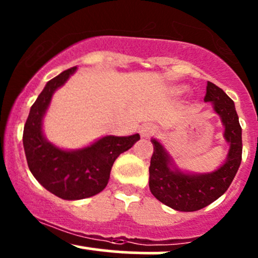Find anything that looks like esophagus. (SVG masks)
I'll return each mask as SVG.
<instances>
[{"mask_svg": "<svg viewBox=\"0 0 258 258\" xmlns=\"http://www.w3.org/2000/svg\"><path fill=\"white\" fill-rule=\"evenodd\" d=\"M155 131H156V127L154 126L153 123H144V125L141 127V136L144 138H148L152 135H154Z\"/></svg>", "mask_w": 258, "mask_h": 258, "instance_id": "obj_1", "label": "esophagus"}]
</instances>
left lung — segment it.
I'll return each instance as SVG.
<instances>
[{
	"label": "left lung",
	"instance_id": "1",
	"mask_svg": "<svg viewBox=\"0 0 258 258\" xmlns=\"http://www.w3.org/2000/svg\"><path fill=\"white\" fill-rule=\"evenodd\" d=\"M206 103H212L221 117L223 137L229 144L226 161L207 173H190L180 170L172 156L158 139L152 138L154 153L149 167V188L154 197L176 211L191 212L204 209L221 195L233 182L241 162V127L235 105L223 90L207 82Z\"/></svg>",
	"mask_w": 258,
	"mask_h": 258
}]
</instances>
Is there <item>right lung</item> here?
Masks as SVG:
<instances>
[{"label":"right lung","mask_w":258,"mask_h":258,"mask_svg":"<svg viewBox=\"0 0 258 258\" xmlns=\"http://www.w3.org/2000/svg\"><path fill=\"white\" fill-rule=\"evenodd\" d=\"M68 69L49 80L29 112L23 133L26 161L43 188L64 200H81L100 193L108 184L115 160L139 141V135L104 136L80 149H61L43 135V117L53 93L76 72Z\"/></svg>","instance_id":"add662e5"}]
</instances>
